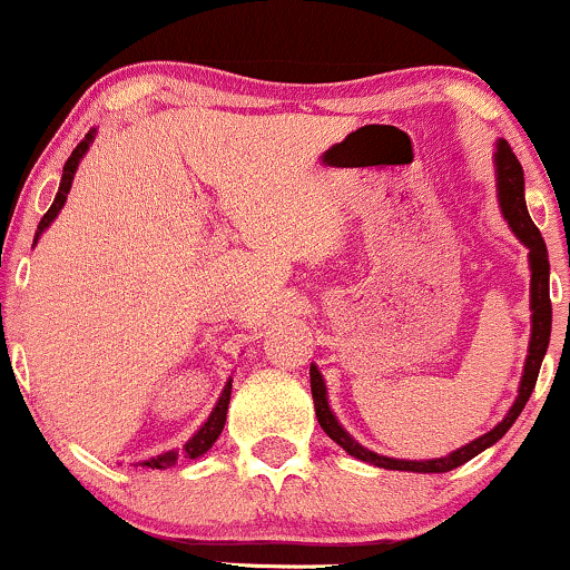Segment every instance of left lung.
Here are the masks:
<instances>
[{"instance_id": "obj_1", "label": "left lung", "mask_w": 570, "mask_h": 570, "mask_svg": "<svg viewBox=\"0 0 570 570\" xmlns=\"http://www.w3.org/2000/svg\"><path fill=\"white\" fill-rule=\"evenodd\" d=\"M495 187H499V206L503 219L509 222L512 233L522 244L528 246V263H531V343H528V358H525V372H522L520 391L512 410L507 412V417L495 429H490L488 434H482L480 440L463 444V448L453 450L444 458H431V461H402V458H389L377 455L372 450L358 444L353 436L337 423L335 412L330 410L326 402V385L322 372L316 364H311V394H313V407H316V417L322 423V429L330 434V440H335L345 453L358 458V461H367L372 466L381 469H394V472H417V474H442L450 469L463 466L466 461H472L474 455H480L482 450H488L490 444H495L512 429L525 402L531 399L535 389V377H539L541 362H544V353L549 345V332H552V303H549V257H547V244L541 238L539 227L533 225L531 214L525 206V179H522V166L514 158L509 141L499 139L495 141Z\"/></svg>"}]
</instances>
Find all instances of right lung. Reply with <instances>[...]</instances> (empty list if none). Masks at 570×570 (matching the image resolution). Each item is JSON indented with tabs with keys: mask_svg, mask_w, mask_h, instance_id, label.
<instances>
[{
	"mask_svg": "<svg viewBox=\"0 0 570 570\" xmlns=\"http://www.w3.org/2000/svg\"><path fill=\"white\" fill-rule=\"evenodd\" d=\"M94 139H96V130H90V134L85 136V139H82L80 144H77L75 153L69 155L67 166H63L61 185H58V193H56L53 206H50L48 214H45V217L39 219V227H37V235H35V244L39 240V235L48 230L50 222H53V219L58 217V212H61V208H63V203H67V195H69V189H71V181H75V174H77V166H80L82 155L88 153V147H90V144H94ZM230 389H233V381H227L225 391H222V396H219V402H217V407L212 410V415H208V421L203 423V426H200L198 431H195L193 440H189V442L185 444V448H181V453H176V450H171V453H163V455L149 458V461H141V466H147V469H168V466H174L176 458H179V455H185V458H198V455H203V453H208V448H212V444L219 440L222 429H225L227 404H230Z\"/></svg>",
	"mask_w": 570,
	"mask_h": 570,
	"instance_id": "right-lung-1",
	"label": "right lung"
}]
</instances>
